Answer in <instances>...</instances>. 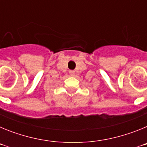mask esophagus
Segmentation results:
<instances>
[{"label": "esophagus", "instance_id": "obj_1", "mask_svg": "<svg viewBox=\"0 0 147 147\" xmlns=\"http://www.w3.org/2000/svg\"><path fill=\"white\" fill-rule=\"evenodd\" d=\"M69 73H70V74H71V76H74V75H75V71H70Z\"/></svg>", "mask_w": 147, "mask_h": 147}]
</instances>
